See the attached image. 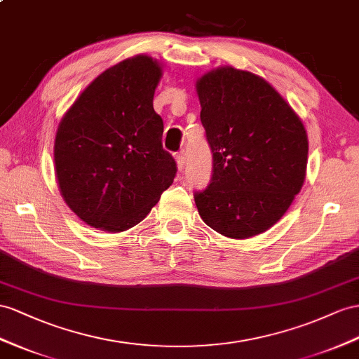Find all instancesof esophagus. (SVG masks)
I'll return each mask as SVG.
<instances>
[{
	"label": "esophagus",
	"mask_w": 359,
	"mask_h": 359,
	"mask_svg": "<svg viewBox=\"0 0 359 359\" xmlns=\"http://www.w3.org/2000/svg\"><path fill=\"white\" fill-rule=\"evenodd\" d=\"M176 162H177V168L182 171L183 168H185V156H183V154H177L176 156Z\"/></svg>",
	"instance_id": "obj_1"
}]
</instances>
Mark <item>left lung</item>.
<instances>
[{"label": "left lung", "mask_w": 359, "mask_h": 359, "mask_svg": "<svg viewBox=\"0 0 359 359\" xmlns=\"http://www.w3.org/2000/svg\"><path fill=\"white\" fill-rule=\"evenodd\" d=\"M212 174L194 192L201 219L229 238L267 231L299 194L308 163L300 118L264 79L232 67L197 81Z\"/></svg>", "instance_id": "8db88e82"}]
</instances>
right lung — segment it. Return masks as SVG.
<instances>
[{
    "mask_svg": "<svg viewBox=\"0 0 359 359\" xmlns=\"http://www.w3.org/2000/svg\"><path fill=\"white\" fill-rule=\"evenodd\" d=\"M161 76L149 56L119 62L81 92L59 124L54 165L62 197L92 227H133L176 177L153 109Z\"/></svg>",
    "mask_w": 359,
    "mask_h": 359,
    "instance_id": "obj_1",
    "label": "right lung"
}]
</instances>
